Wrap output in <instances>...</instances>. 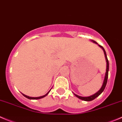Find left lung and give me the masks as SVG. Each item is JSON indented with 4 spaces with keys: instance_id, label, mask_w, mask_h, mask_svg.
I'll list each match as a JSON object with an SVG mask.
<instances>
[{
    "instance_id": "1",
    "label": "left lung",
    "mask_w": 122,
    "mask_h": 122,
    "mask_svg": "<svg viewBox=\"0 0 122 122\" xmlns=\"http://www.w3.org/2000/svg\"><path fill=\"white\" fill-rule=\"evenodd\" d=\"M91 41L94 42V43H96V44H98V43H97L95 41H93V40H92ZM98 46L100 47V48H102V50H103L104 53V55H105V57H106V62H107V68H106V74H105L104 80L103 84H102V86H101V89H100L97 92H96L95 94H94V95H91V96L86 97H83L79 96V95H76V94H74V95H75L76 97H77L78 98L80 99V100H83V101H92V100H94V99H95L97 97H98L99 95H100V94H101V93L103 92L104 90V89H105V87H106V85H107V79H108V70H109V62H108V59H107V54H106V51H105V49H104V48L102 46L100 45H98Z\"/></svg>"
}]
</instances>
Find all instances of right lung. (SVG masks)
<instances>
[{
  "label": "right lung",
  "instance_id": "right-lung-1",
  "mask_svg": "<svg viewBox=\"0 0 122 122\" xmlns=\"http://www.w3.org/2000/svg\"><path fill=\"white\" fill-rule=\"evenodd\" d=\"M50 91H51V90H50ZM50 91H49V92H48L46 94H45V95H43V96H41V97H31L27 96V95H24V94H22L24 95V96L25 97H26V98H28V99H30V100H38V99L42 98H43V97H45L46 96V95H48V94H49V92H50Z\"/></svg>",
  "mask_w": 122,
  "mask_h": 122
}]
</instances>
